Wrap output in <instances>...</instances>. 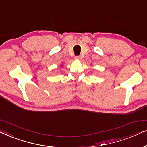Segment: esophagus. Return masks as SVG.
<instances>
[{
	"label": "esophagus",
	"instance_id": "1",
	"mask_svg": "<svg viewBox=\"0 0 147 147\" xmlns=\"http://www.w3.org/2000/svg\"><path fill=\"white\" fill-rule=\"evenodd\" d=\"M74 59H81V57H80V56H76V57H74Z\"/></svg>",
	"mask_w": 147,
	"mask_h": 147
}]
</instances>
